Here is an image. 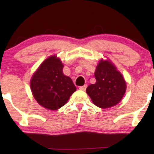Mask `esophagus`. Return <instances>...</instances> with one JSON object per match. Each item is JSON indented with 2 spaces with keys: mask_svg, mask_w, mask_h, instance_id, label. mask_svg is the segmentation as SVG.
I'll return each mask as SVG.
<instances>
[{
  "mask_svg": "<svg viewBox=\"0 0 154 154\" xmlns=\"http://www.w3.org/2000/svg\"><path fill=\"white\" fill-rule=\"evenodd\" d=\"M86 88H87V85H83V86H81V87L79 88V90H83V91H85L86 90Z\"/></svg>",
  "mask_w": 154,
  "mask_h": 154,
  "instance_id": "34e87169",
  "label": "esophagus"
}]
</instances>
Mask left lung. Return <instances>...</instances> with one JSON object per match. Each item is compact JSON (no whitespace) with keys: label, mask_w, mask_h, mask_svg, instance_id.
Wrapping results in <instances>:
<instances>
[{"label":"left lung","mask_w":154,"mask_h":154,"mask_svg":"<svg viewBox=\"0 0 154 154\" xmlns=\"http://www.w3.org/2000/svg\"><path fill=\"white\" fill-rule=\"evenodd\" d=\"M94 76L96 83L86 89L97 106L110 108L121 102L126 90V83L121 72L109 60H101L97 66Z\"/></svg>","instance_id":"8db88e82"}]
</instances>
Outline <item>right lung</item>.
Masks as SVG:
<instances>
[{"instance_id": "right-lung-1", "label": "right lung", "mask_w": 154, "mask_h": 154, "mask_svg": "<svg viewBox=\"0 0 154 154\" xmlns=\"http://www.w3.org/2000/svg\"><path fill=\"white\" fill-rule=\"evenodd\" d=\"M63 67L60 58L51 56L40 65L31 77L33 95L40 105L47 109L61 108L76 90L71 78L63 73Z\"/></svg>"}]
</instances>
